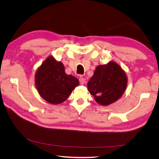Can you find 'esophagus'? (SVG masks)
I'll return each instance as SVG.
<instances>
[{
    "label": "esophagus",
    "mask_w": 159,
    "mask_h": 159,
    "mask_svg": "<svg viewBox=\"0 0 159 159\" xmlns=\"http://www.w3.org/2000/svg\"><path fill=\"white\" fill-rule=\"evenodd\" d=\"M79 81H80V83L81 85H84L85 83V79H84L83 77H80L79 78Z\"/></svg>",
    "instance_id": "esophagus-1"
}]
</instances>
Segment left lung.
<instances>
[{
	"label": "left lung",
	"mask_w": 159,
	"mask_h": 159,
	"mask_svg": "<svg viewBox=\"0 0 159 159\" xmlns=\"http://www.w3.org/2000/svg\"><path fill=\"white\" fill-rule=\"evenodd\" d=\"M127 83V76L121 67L114 61H109L97 66L88 83V89L98 104L107 106L122 96Z\"/></svg>",
	"instance_id": "1"
}]
</instances>
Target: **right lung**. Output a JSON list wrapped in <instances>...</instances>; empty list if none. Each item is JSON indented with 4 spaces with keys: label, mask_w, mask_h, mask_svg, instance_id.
<instances>
[{
    "label": "right lung",
    "mask_w": 159,
    "mask_h": 159,
    "mask_svg": "<svg viewBox=\"0 0 159 159\" xmlns=\"http://www.w3.org/2000/svg\"><path fill=\"white\" fill-rule=\"evenodd\" d=\"M35 83L38 92L45 101L59 104L66 100L79 81L76 77L67 75L63 64L50 56L36 71Z\"/></svg>",
    "instance_id": "obj_1"
}]
</instances>
